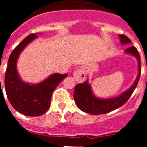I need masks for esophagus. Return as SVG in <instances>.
Masks as SVG:
<instances>
[{"mask_svg":"<svg viewBox=\"0 0 147 147\" xmlns=\"http://www.w3.org/2000/svg\"><path fill=\"white\" fill-rule=\"evenodd\" d=\"M74 80L77 82H83L85 80V70L83 69V68H80V69H78L77 71H75L74 73Z\"/></svg>","mask_w":147,"mask_h":147,"instance_id":"esophagus-1","label":"esophagus"}]
</instances>
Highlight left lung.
Returning <instances> with one entry per match:
<instances>
[{
	"label": "left lung",
	"instance_id": "left-lung-1",
	"mask_svg": "<svg viewBox=\"0 0 147 147\" xmlns=\"http://www.w3.org/2000/svg\"><path fill=\"white\" fill-rule=\"evenodd\" d=\"M119 36L121 39V44L124 45V44H129L132 42L126 35L119 34ZM124 51L127 54L136 57V58L138 61V74L133 85L119 96L107 98V99H101L93 96L90 85L88 84V80H86L85 82L78 84L74 88V98L77 107L82 111L92 114V115L107 113L123 106L130 98L139 81L141 71V62L139 53L136 47L131 45L127 48Z\"/></svg>",
	"mask_w": 147,
	"mask_h": 147
}]
</instances>
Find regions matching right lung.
Listing matches in <instances>:
<instances>
[{
    "instance_id": "1",
    "label": "right lung",
    "mask_w": 147,
    "mask_h": 147,
    "mask_svg": "<svg viewBox=\"0 0 147 147\" xmlns=\"http://www.w3.org/2000/svg\"><path fill=\"white\" fill-rule=\"evenodd\" d=\"M37 37L35 34L28 35L12 51L5 74V89L10 104L17 111L28 116H39L49 110L53 91L67 76V74H54L36 85L20 80L16 67L18 58L23 49Z\"/></svg>"
}]
</instances>
